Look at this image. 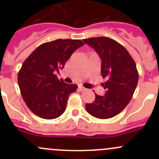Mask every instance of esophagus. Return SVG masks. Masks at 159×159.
I'll list each match as a JSON object with an SVG mask.
<instances>
[{"label": "esophagus", "instance_id": "1", "mask_svg": "<svg viewBox=\"0 0 159 159\" xmlns=\"http://www.w3.org/2000/svg\"><path fill=\"white\" fill-rule=\"evenodd\" d=\"M78 89H79V90H80V91H86V89H85V88L82 87V86H79V87H78Z\"/></svg>", "mask_w": 159, "mask_h": 159}]
</instances>
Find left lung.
<instances>
[{
    "instance_id": "8db88e82",
    "label": "left lung",
    "mask_w": 159,
    "mask_h": 159,
    "mask_svg": "<svg viewBox=\"0 0 159 159\" xmlns=\"http://www.w3.org/2000/svg\"><path fill=\"white\" fill-rule=\"evenodd\" d=\"M83 41L99 55L102 60L101 74L107 79L102 84L106 90L105 95L95 94L94 102L86 104V110L100 119L115 117L127 106L138 84L135 62L129 51L111 38L98 37Z\"/></svg>"
}]
</instances>
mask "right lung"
I'll return each instance as SVG.
<instances>
[{"label":"right lung","instance_id":"add662e5","mask_svg":"<svg viewBox=\"0 0 159 159\" xmlns=\"http://www.w3.org/2000/svg\"><path fill=\"white\" fill-rule=\"evenodd\" d=\"M84 44L71 39L44 43L24 61L17 82L27 106L37 116L54 119L65 112L68 97L78 85L58 80L55 72L63 69L74 51Z\"/></svg>","mask_w":159,"mask_h":159}]
</instances>
